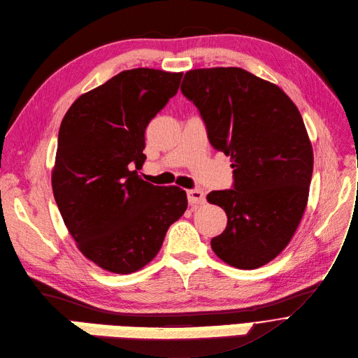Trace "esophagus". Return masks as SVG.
I'll list each match as a JSON object with an SVG mask.
<instances>
[{
	"instance_id": "1",
	"label": "esophagus",
	"mask_w": 358,
	"mask_h": 358,
	"mask_svg": "<svg viewBox=\"0 0 358 358\" xmlns=\"http://www.w3.org/2000/svg\"><path fill=\"white\" fill-rule=\"evenodd\" d=\"M187 201L191 205L203 203L205 202V194L201 191V189H191V191H187Z\"/></svg>"
}]
</instances>
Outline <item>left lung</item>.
Masks as SVG:
<instances>
[{"label":"left lung","instance_id":"left-lung-1","mask_svg":"<svg viewBox=\"0 0 358 358\" xmlns=\"http://www.w3.org/2000/svg\"><path fill=\"white\" fill-rule=\"evenodd\" d=\"M180 91L234 169L233 189L206 196L228 218L214 253L237 268L264 266L289 244L308 203L313 152L302 115L278 85L241 68L189 71Z\"/></svg>","mask_w":358,"mask_h":358}]
</instances>
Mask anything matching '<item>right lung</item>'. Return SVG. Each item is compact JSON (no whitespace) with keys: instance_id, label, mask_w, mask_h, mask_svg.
<instances>
[{"instance_id":"obj_1","label":"right lung","mask_w":358,"mask_h":358,"mask_svg":"<svg viewBox=\"0 0 358 358\" xmlns=\"http://www.w3.org/2000/svg\"><path fill=\"white\" fill-rule=\"evenodd\" d=\"M182 75L122 71L80 95L60 124L55 201L80 253L117 275L150 263L187 208L183 189L155 186L137 173L145 127L176 95Z\"/></svg>"}]
</instances>
